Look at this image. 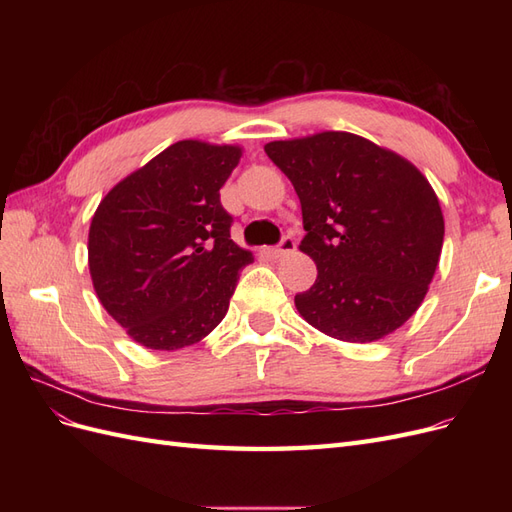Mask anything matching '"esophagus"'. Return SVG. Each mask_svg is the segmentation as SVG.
Instances as JSON below:
<instances>
[{
  "label": "esophagus",
  "instance_id": "obj_1",
  "mask_svg": "<svg viewBox=\"0 0 512 512\" xmlns=\"http://www.w3.org/2000/svg\"><path fill=\"white\" fill-rule=\"evenodd\" d=\"M294 250H297V241H294V239L288 235V237H284V239L280 241V245L273 247L271 254H273L275 258H282V256H286V254H292Z\"/></svg>",
  "mask_w": 512,
  "mask_h": 512
}]
</instances>
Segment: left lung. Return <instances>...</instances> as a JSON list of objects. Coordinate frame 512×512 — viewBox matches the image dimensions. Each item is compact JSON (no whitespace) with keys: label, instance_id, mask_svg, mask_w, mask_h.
Here are the masks:
<instances>
[{"label":"left lung","instance_id":"obj_1","mask_svg":"<svg viewBox=\"0 0 512 512\" xmlns=\"http://www.w3.org/2000/svg\"><path fill=\"white\" fill-rule=\"evenodd\" d=\"M301 200L299 250L316 284L297 294L299 314L335 339L367 344L399 329L436 273L444 218L421 170L350 132L265 145Z\"/></svg>","mask_w":512,"mask_h":512}]
</instances>
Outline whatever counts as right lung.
<instances>
[{"label":"right lung","mask_w":512,"mask_h":512,"mask_svg":"<svg viewBox=\"0 0 512 512\" xmlns=\"http://www.w3.org/2000/svg\"><path fill=\"white\" fill-rule=\"evenodd\" d=\"M241 147L179 141L108 192L89 226V273L104 309L149 350L207 337L252 252L230 239L220 188Z\"/></svg>","instance_id":"add662e5"}]
</instances>
